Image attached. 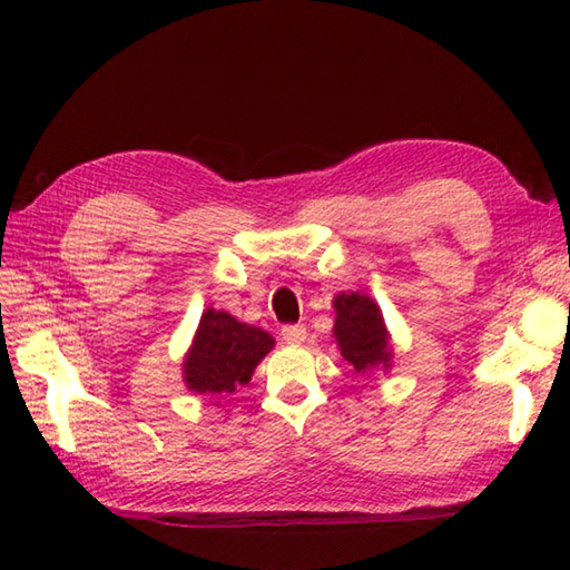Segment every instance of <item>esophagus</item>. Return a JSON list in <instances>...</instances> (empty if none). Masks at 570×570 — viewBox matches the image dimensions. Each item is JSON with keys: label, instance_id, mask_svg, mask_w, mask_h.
Segmentation results:
<instances>
[{"label": "esophagus", "instance_id": "1", "mask_svg": "<svg viewBox=\"0 0 570 570\" xmlns=\"http://www.w3.org/2000/svg\"><path fill=\"white\" fill-rule=\"evenodd\" d=\"M282 337L288 345H301L306 341V328L304 325H284Z\"/></svg>", "mask_w": 570, "mask_h": 570}]
</instances>
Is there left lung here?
I'll return each mask as SVG.
<instances>
[{
  "label": "left lung",
  "instance_id": "8db88e82",
  "mask_svg": "<svg viewBox=\"0 0 570 570\" xmlns=\"http://www.w3.org/2000/svg\"><path fill=\"white\" fill-rule=\"evenodd\" d=\"M335 325L333 335L341 355L365 374L374 367H390L392 345L380 306L367 294L350 292L335 296Z\"/></svg>",
  "mask_w": 570,
  "mask_h": 570
}]
</instances>
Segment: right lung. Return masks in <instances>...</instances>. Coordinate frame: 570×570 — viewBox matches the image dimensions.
<instances>
[{"label": "right lung", "mask_w": 570, "mask_h": 570, "mask_svg": "<svg viewBox=\"0 0 570 570\" xmlns=\"http://www.w3.org/2000/svg\"><path fill=\"white\" fill-rule=\"evenodd\" d=\"M272 347L274 337L257 325L205 308L184 360V382L196 394H233L252 380L254 367Z\"/></svg>", "instance_id": "obj_1"}]
</instances>
